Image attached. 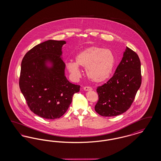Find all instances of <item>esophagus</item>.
<instances>
[{"instance_id": "1", "label": "esophagus", "mask_w": 161, "mask_h": 161, "mask_svg": "<svg viewBox=\"0 0 161 161\" xmlns=\"http://www.w3.org/2000/svg\"><path fill=\"white\" fill-rule=\"evenodd\" d=\"M83 89L86 91H92V88L91 87H89V86H84L83 87Z\"/></svg>"}]
</instances>
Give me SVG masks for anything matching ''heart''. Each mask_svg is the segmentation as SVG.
Here are the masks:
<instances>
[{"label":"heart","instance_id":"b5f03b06","mask_svg":"<svg viewBox=\"0 0 161 161\" xmlns=\"http://www.w3.org/2000/svg\"><path fill=\"white\" fill-rule=\"evenodd\" d=\"M116 58L113 52L99 46L87 47L77 54L75 62L68 61L66 68L74 77H79V66L86 68V75L94 83H101L111 75Z\"/></svg>","mask_w":161,"mask_h":161}]
</instances>
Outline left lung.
<instances>
[{"instance_id": "obj_1", "label": "left lung", "mask_w": 161, "mask_h": 161, "mask_svg": "<svg viewBox=\"0 0 161 161\" xmlns=\"http://www.w3.org/2000/svg\"><path fill=\"white\" fill-rule=\"evenodd\" d=\"M142 82L138 54L126 47L122 60L106 83L98 86L95 111L103 116L121 115L130 108Z\"/></svg>"}]
</instances>
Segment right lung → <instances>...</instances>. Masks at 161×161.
<instances>
[{"label": "right lung", "mask_w": 161, "mask_h": 161, "mask_svg": "<svg viewBox=\"0 0 161 161\" xmlns=\"http://www.w3.org/2000/svg\"><path fill=\"white\" fill-rule=\"evenodd\" d=\"M65 41L49 40L34 46L23 57L19 87L26 103L36 115L46 119L60 118L67 111L80 86L70 83L64 75L61 55ZM53 66L49 68L46 63Z\"/></svg>", "instance_id": "1"}]
</instances>
